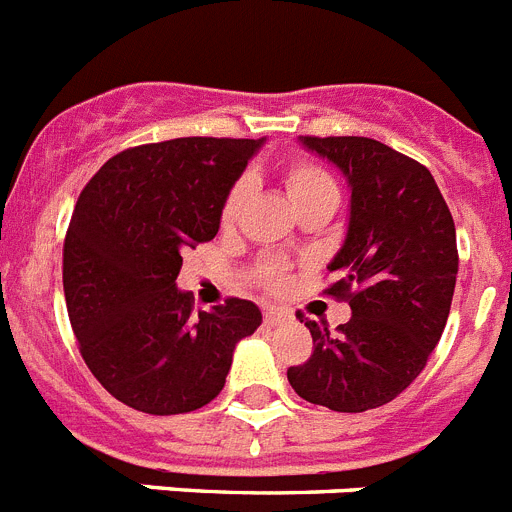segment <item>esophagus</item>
I'll return each mask as SVG.
<instances>
[{"mask_svg": "<svg viewBox=\"0 0 512 512\" xmlns=\"http://www.w3.org/2000/svg\"><path fill=\"white\" fill-rule=\"evenodd\" d=\"M287 318H289L287 312H282V310H274V307H269V310H264V323L269 325V328H274V325L284 323V320H287Z\"/></svg>", "mask_w": 512, "mask_h": 512, "instance_id": "obj_1", "label": "esophagus"}]
</instances>
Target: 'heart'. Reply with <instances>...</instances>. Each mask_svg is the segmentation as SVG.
<instances>
[{
  "label": "heart",
  "instance_id": "b5f03b06",
  "mask_svg": "<svg viewBox=\"0 0 512 512\" xmlns=\"http://www.w3.org/2000/svg\"><path fill=\"white\" fill-rule=\"evenodd\" d=\"M284 187H287V197L292 202L295 210H302V207L310 205H333L338 202V187L333 182V176L323 169V166L312 164V161H295L289 164L287 171H284ZM248 197V184L246 182H235L233 189L228 192L223 202V212H220V220L223 225H233L238 212H241L243 202ZM279 266H269L266 271V282L274 287L279 284Z\"/></svg>",
  "mask_w": 512,
  "mask_h": 512
}]
</instances>
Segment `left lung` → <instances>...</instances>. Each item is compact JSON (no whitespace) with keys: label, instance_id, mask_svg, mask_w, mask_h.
Masks as SVG:
<instances>
[{"label":"left lung","instance_id":"1","mask_svg":"<svg viewBox=\"0 0 512 512\" xmlns=\"http://www.w3.org/2000/svg\"><path fill=\"white\" fill-rule=\"evenodd\" d=\"M300 143L351 189L346 238L328 264L338 277L328 295L346 297L351 320L330 333L305 318L312 356L287 379L312 405L364 413L410 387L441 341L459 271L454 217L431 171L379 140Z\"/></svg>","mask_w":512,"mask_h":512}]
</instances>
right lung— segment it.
<instances>
[{"instance_id":"1","label":"right lung","mask_w":512,"mask_h":512,"mask_svg":"<svg viewBox=\"0 0 512 512\" xmlns=\"http://www.w3.org/2000/svg\"><path fill=\"white\" fill-rule=\"evenodd\" d=\"M266 138H174L112 156L84 187L63 243V292L89 372L148 415L220 395L238 341L261 325L248 300L192 312L176 287L184 248L212 241L223 202Z\"/></svg>"}]
</instances>
